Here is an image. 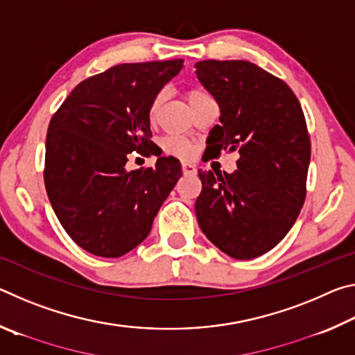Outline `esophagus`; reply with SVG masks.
Returning <instances> with one entry per match:
<instances>
[{
  "instance_id": "esophagus-1",
  "label": "esophagus",
  "mask_w": 355,
  "mask_h": 355,
  "mask_svg": "<svg viewBox=\"0 0 355 355\" xmlns=\"http://www.w3.org/2000/svg\"><path fill=\"white\" fill-rule=\"evenodd\" d=\"M182 171H183L184 175H194V173L197 172L196 166L194 164H189V163H183L182 164Z\"/></svg>"
}]
</instances>
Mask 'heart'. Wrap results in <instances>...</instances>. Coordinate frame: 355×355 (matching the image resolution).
I'll return each instance as SVG.
<instances>
[{"instance_id": "heart-1", "label": "heart", "mask_w": 355, "mask_h": 355, "mask_svg": "<svg viewBox=\"0 0 355 355\" xmlns=\"http://www.w3.org/2000/svg\"><path fill=\"white\" fill-rule=\"evenodd\" d=\"M203 95H207V92L200 91V89H191V91L186 92V98H188L189 105H192L196 100L203 97ZM163 103H164V92L156 94L148 107V119L152 123H155L156 120L159 119V112H161V107H163ZM164 148L167 153L180 156V158H189V156L194 155V147H192V144L189 141L183 139V137H169L164 144Z\"/></svg>"}]
</instances>
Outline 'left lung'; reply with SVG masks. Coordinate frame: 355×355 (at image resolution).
<instances>
[{"mask_svg":"<svg viewBox=\"0 0 355 355\" xmlns=\"http://www.w3.org/2000/svg\"><path fill=\"white\" fill-rule=\"evenodd\" d=\"M196 73L220 111L207 152L239 153L233 173L199 171L197 220L219 250L250 260L285 238L304 205L307 123L288 84L255 64L208 59L196 64Z\"/></svg>","mask_w":355,"mask_h":355,"instance_id":"obj_1","label":"left lung"}]
</instances>
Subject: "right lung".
I'll use <instances>...</instances> for the list:
<instances>
[{"instance_id": "obj_1", "label": "right lung", "mask_w": 355, "mask_h": 355, "mask_svg": "<svg viewBox=\"0 0 355 355\" xmlns=\"http://www.w3.org/2000/svg\"><path fill=\"white\" fill-rule=\"evenodd\" d=\"M183 59L120 64L81 81L50 120L45 188L59 222L81 249L105 258L133 250L182 177L173 156L127 171L128 155L150 156L148 107Z\"/></svg>"}]
</instances>
